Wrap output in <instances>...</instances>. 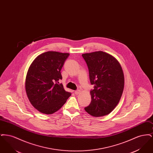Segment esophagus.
<instances>
[{
    "label": "esophagus",
    "instance_id": "1",
    "mask_svg": "<svg viewBox=\"0 0 153 153\" xmlns=\"http://www.w3.org/2000/svg\"><path fill=\"white\" fill-rule=\"evenodd\" d=\"M80 90H77V91H76L75 92H74V94H76V95H79V94L80 93Z\"/></svg>",
    "mask_w": 153,
    "mask_h": 153
}]
</instances>
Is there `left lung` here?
Segmentation results:
<instances>
[{"label": "left lung", "mask_w": 153, "mask_h": 153, "mask_svg": "<svg viewBox=\"0 0 153 153\" xmlns=\"http://www.w3.org/2000/svg\"><path fill=\"white\" fill-rule=\"evenodd\" d=\"M87 64L89 79L94 89L85 111L94 117L108 115L116 107L123 94L124 77L117 58L109 53L94 51L82 54Z\"/></svg>", "instance_id": "1"}]
</instances>
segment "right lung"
Masks as SVG:
<instances>
[{"mask_svg": "<svg viewBox=\"0 0 153 153\" xmlns=\"http://www.w3.org/2000/svg\"><path fill=\"white\" fill-rule=\"evenodd\" d=\"M69 56L68 53L49 51L38 56L30 65L25 89L32 105L41 113L52 114L60 109L71 96L62 84L61 70Z\"/></svg>", "mask_w": 153, "mask_h": 153, "instance_id": "obj_1", "label": "right lung"}]
</instances>
